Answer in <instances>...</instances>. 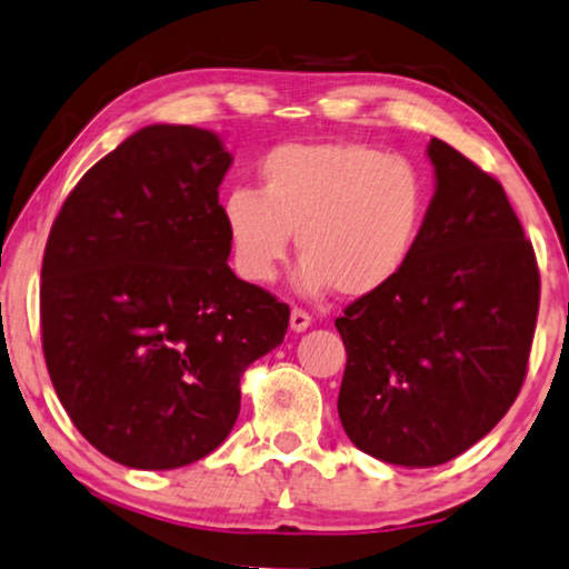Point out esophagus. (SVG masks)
<instances>
[{"label": "esophagus", "instance_id": "34e87169", "mask_svg": "<svg viewBox=\"0 0 569 569\" xmlns=\"http://www.w3.org/2000/svg\"><path fill=\"white\" fill-rule=\"evenodd\" d=\"M309 325H311L309 311H303V309H291V330H293V332H303V330H307Z\"/></svg>", "mask_w": 569, "mask_h": 569}]
</instances>
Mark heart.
I'll list each match as a JSON object with an SVG mask.
<instances>
[{
	"label": "heart",
	"mask_w": 569,
	"mask_h": 569,
	"mask_svg": "<svg viewBox=\"0 0 569 569\" xmlns=\"http://www.w3.org/2000/svg\"><path fill=\"white\" fill-rule=\"evenodd\" d=\"M262 188H231L221 201L237 273L278 276L296 234V286L361 299L410 260L426 221V180L410 159L368 143H286L260 162Z\"/></svg>",
	"instance_id": "heart-1"
}]
</instances>
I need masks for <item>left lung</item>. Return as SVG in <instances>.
Segmentation results:
<instances>
[{
	"label": "left lung",
	"instance_id": "8db88e82",
	"mask_svg": "<svg viewBox=\"0 0 569 569\" xmlns=\"http://www.w3.org/2000/svg\"><path fill=\"white\" fill-rule=\"evenodd\" d=\"M436 193L395 281L335 319L338 412L350 441L397 467H438L502 420L539 315L533 247L492 174L430 139Z\"/></svg>",
	"mask_w": 569,
	"mask_h": 569
}]
</instances>
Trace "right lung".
<instances>
[{
    "label": "right lung",
    "mask_w": 569,
    "mask_h": 569,
    "mask_svg": "<svg viewBox=\"0 0 569 569\" xmlns=\"http://www.w3.org/2000/svg\"><path fill=\"white\" fill-rule=\"evenodd\" d=\"M206 128L154 123L77 182L46 242L41 335L79 433L131 469H178L223 443L247 366L281 346L288 307L227 266Z\"/></svg>",
    "instance_id": "add662e5"
}]
</instances>
